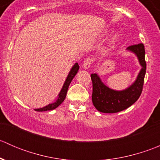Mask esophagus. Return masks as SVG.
Wrapping results in <instances>:
<instances>
[{
	"label": "esophagus",
	"mask_w": 160,
	"mask_h": 160,
	"mask_svg": "<svg viewBox=\"0 0 160 160\" xmlns=\"http://www.w3.org/2000/svg\"><path fill=\"white\" fill-rule=\"evenodd\" d=\"M92 62H93V59H90V58H88V59H86L83 64V68H84L85 70H89L90 67H91Z\"/></svg>",
	"instance_id": "esophagus-1"
}]
</instances>
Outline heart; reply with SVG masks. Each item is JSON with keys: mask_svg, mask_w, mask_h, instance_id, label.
Instances as JSON below:
<instances>
[{"mask_svg": "<svg viewBox=\"0 0 160 160\" xmlns=\"http://www.w3.org/2000/svg\"><path fill=\"white\" fill-rule=\"evenodd\" d=\"M116 38H117V36H114V38H113V41H114V40H115Z\"/></svg>", "mask_w": 160, "mask_h": 160, "instance_id": "1", "label": "heart"}]
</instances>
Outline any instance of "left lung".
Segmentation results:
<instances>
[{
  "label": "left lung",
  "mask_w": 160,
  "mask_h": 160,
  "mask_svg": "<svg viewBox=\"0 0 160 160\" xmlns=\"http://www.w3.org/2000/svg\"><path fill=\"white\" fill-rule=\"evenodd\" d=\"M128 51L137 56L142 67L136 80L126 89L115 90L106 86L97 73L90 75L93 83L92 101L96 109L102 113H117L125 110L134 104L140 97L146 75V63L145 48L142 43L127 48Z\"/></svg>",
  "instance_id": "left-lung-1"
}]
</instances>
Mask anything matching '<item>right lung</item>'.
Segmentation results:
<instances>
[{"mask_svg": "<svg viewBox=\"0 0 160 160\" xmlns=\"http://www.w3.org/2000/svg\"><path fill=\"white\" fill-rule=\"evenodd\" d=\"M79 67H79V65L77 62H76V63L72 66V68H71V70L70 71V72H69L68 76H67V79H66L65 82H64L63 86H62V89H61L60 92H59V93L58 94L57 100H56L55 102L48 104V105L46 106V107L41 108L35 109V111H52V110H53V109H56L57 107H59V106L60 105L62 102H63L64 100H65L66 96H67V90H68V88H69V86H70L71 81L72 80L73 77H75L76 74H77V72H78Z\"/></svg>", "mask_w": 160, "mask_h": 160, "instance_id": "obj_1", "label": "right lung"}]
</instances>
